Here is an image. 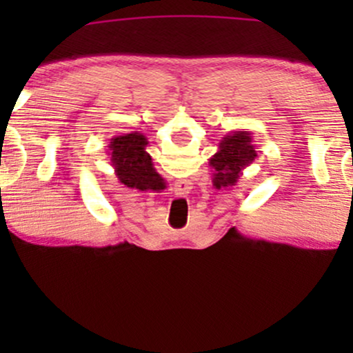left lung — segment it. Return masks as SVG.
<instances>
[{"label":"left lung","instance_id":"8db88e82","mask_svg":"<svg viewBox=\"0 0 353 353\" xmlns=\"http://www.w3.org/2000/svg\"><path fill=\"white\" fill-rule=\"evenodd\" d=\"M216 176H219V174H216Z\"/></svg>","mask_w":353,"mask_h":353}]
</instances>
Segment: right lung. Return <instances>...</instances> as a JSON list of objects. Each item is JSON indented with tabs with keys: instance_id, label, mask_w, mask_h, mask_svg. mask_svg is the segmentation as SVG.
<instances>
[{
	"instance_id": "1",
	"label": "right lung",
	"mask_w": 353,
	"mask_h": 353,
	"mask_svg": "<svg viewBox=\"0 0 353 353\" xmlns=\"http://www.w3.org/2000/svg\"><path fill=\"white\" fill-rule=\"evenodd\" d=\"M119 181L123 182L124 185H128V188H132V189H145V185H143L144 182L143 179H137V177L132 176V174L125 172L119 174Z\"/></svg>"
}]
</instances>
